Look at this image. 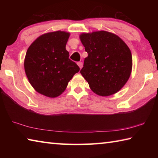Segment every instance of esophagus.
<instances>
[{
    "label": "esophagus",
    "instance_id": "obj_1",
    "mask_svg": "<svg viewBox=\"0 0 158 158\" xmlns=\"http://www.w3.org/2000/svg\"><path fill=\"white\" fill-rule=\"evenodd\" d=\"M77 65H79V67L80 68V69H81V68H82V67H83V63H82V62H79V63H77Z\"/></svg>",
    "mask_w": 158,
    "mask_h": 158
}]
</instances>
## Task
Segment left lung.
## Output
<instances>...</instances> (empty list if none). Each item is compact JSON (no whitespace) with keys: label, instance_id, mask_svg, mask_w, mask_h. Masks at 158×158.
Returning a JSON list of instances; mask_svg holds the SVG:
<instances>
[{"label":"left lung","instance_id":"left-lung-1","mask_svg":"<svg viewBox=\"0 0 158 158\" xmlns=\"http://www.w3.org/2000/svg\"><path fill=\"white\" fill-rule=\"evenodd\" d=\"M80 40L88 53L80 71L97 95L108 96L122 89L130 76L131 52L118 36L101 31L83 33Z\"/></svg>","mask_w":158,"mask_h":158}]
</instances>
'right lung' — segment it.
<instances>
[{
    "mask_svg": "<svg viewBox=\"0 0 158 158\" xmlns=\"http://www.w3.org/2000/svg\"><path fill=\"white\" fill-rule=\"evenodd\" d=\"M69 36V33L60 31L44 34L26 52L24 69L28 81L37 92L47 97L60 95L79 71L65 49Z\"/></svg>",
    "mask_w": 158,
    "mask_h": 158,
    "instance_id": "right-lung-1",
    "label": "right lung"
}]
</instances>
